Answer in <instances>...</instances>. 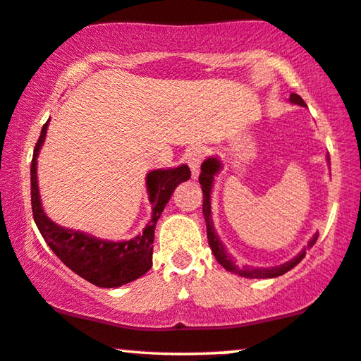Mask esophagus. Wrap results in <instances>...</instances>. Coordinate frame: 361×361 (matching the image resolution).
I'll list each match as a JSON object with an SVG mask.
<instances>
[{"label": "esophagus", "mask_w": 361, "mask_h": 361, "mask_svg": "<svg viewBox=\"0 0 361 361\" xmlns=\"http://www.w3.org/2000/svg\"><path fill=\"white\" fill-rule=\"evenodd\" d=\"M204 157H206V150L202 149V147L192 149L190 154H188L186 161H188V165H190V169L192 171V178H196V176L200 175V166L202 164V160H204Z\"/></svg>", "instance_id": "34e87169"}]
</instances>
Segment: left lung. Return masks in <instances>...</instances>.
Here are the masks:
<instances>
[{
	"label": "left lung",
	"mask_w": 361,
	"mask_h": 361,
	"mask_svg": "<svg viewBox=\"0 0 361 361\" xmlns=\"http://www.w3.org/2000/svg\"><path fill=\"white\" fill-rule=\"evenodd\" d=\"M289 101L298 106H306L304 103V99L301 96L296 94V93H291L289 96ZM329 160V159H327ZM221 170V161L216 159V157H211V159H207L202 161L201 165V175H200V185H201V190H202V214H204V219H206V229H207V242H209V247L212 253H214L216 260L221 263L222 267L226 268L227 271L231 273H237V275H240L243 278H276V276H281L284 273L291 270L298 265L299 262L302 260L304 257H306V248L312 247L314 243H316L319 233H314V237L309 240L307 247H304L301 252L298 253L296 257L291 258V260L283 263L280 267H271V268H253V267H240L238 268L235 265V262L232 260L231 253H227L226 247L222 245V242L219 240V237H217V233L214 231V226H212V219H211V191H212V183H214V176L219 173Z\"/></svg>",
	"instance_id": "8db88e82"
}]
</instances>
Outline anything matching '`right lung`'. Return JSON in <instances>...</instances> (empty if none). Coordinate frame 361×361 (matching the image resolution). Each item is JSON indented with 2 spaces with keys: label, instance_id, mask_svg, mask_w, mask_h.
Wrapping results in <instances>:
<instances>
[{
  "label": "right lung",
  "instance_id": "obj_1",
  "mask_svg": "<svg viewBox=\"0 0 361 361\" xmlns=\"http://www.w3.org/2000/svg\"><path fill=\"white\" fill-rule=\"evenodd\" d=\"M47 126L49 121L40 130L39 140L34 149L32 164H30L32 216L44 240L70 270L99 288H118L145 275L152 268V252H154L152 243H154L157 221L160 219L175 188L180 183L190 180L191 171L188 165L169 170H154L147 175L152 219L140 235L124 242L101 240V238L88 235L85 232L65 229L45 216L42 204H40L37 185V157L45 140V134H47Z\"/></svg>",
  "mask_w": 361,
  "mask_h": 361
}]
</instances>
